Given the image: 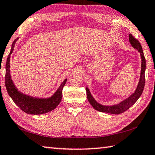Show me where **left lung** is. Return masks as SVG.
Listing matches in <instances>:
<instances>
[{
	"label": "left lung",
	"instance_id": "8db88e82",
	"mask_svg": "<svg viewBox=\"0 0 155 155\" xmlns=\"http://www.w3.org/2000/svg\"><path fill=\"white\" fill-rule=\"evenodd\" d=\"M129 42L132 45V47L137 50L140 53L141 60H142V65H141V72L140 80L136 89L134 93H132L128 98L124 99L123 101L119 103L118 104L113 105H104L99 104L94 97L92 96L90 92V90L88 87L86 88V95L89 103L96 110L101 112H105L108 114H119L123 113L127 111L129 108L131 107L133 105H134L137 99L142 94L143 88L145 86V71H146V59L143 54L142 45L138 41L137 39H135L131 34H129Z\"/></svg>",
	"mask_w": 155,
	"mask_h": 155
}]
</instances>
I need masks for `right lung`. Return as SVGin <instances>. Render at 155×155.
<instances>
[{
    "label": "right lung",
    "instance_id": "add662e5",
    "mask_svg": "<svg viewBox=\"0 0 155 155\" xmlns=\"http://www.w3.org/2000/svg\"><path fill=\"white\" fill-rule=\"evenodd\" d=\"M19 38L13 41L12 48L9 55H8L6 62V73H5V86H6L7 93L13 102L20 108V109L28 114H43L48 113L58 106L61 103L62 97V88L67 82V79H65L61 84L59 86L58 88L54 93L52 96L49 98H37L27 94L21 93L15 87L13 82L10 75V58L11 54H12L13 48Z\"/></svg>",
    "mask_w": 155,
    "mask_h": 155
}]
</instances>
